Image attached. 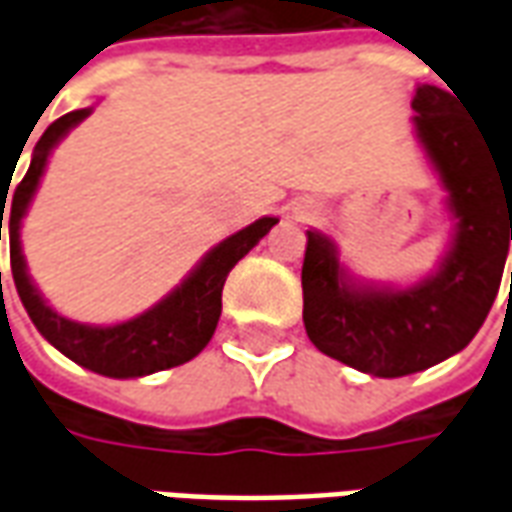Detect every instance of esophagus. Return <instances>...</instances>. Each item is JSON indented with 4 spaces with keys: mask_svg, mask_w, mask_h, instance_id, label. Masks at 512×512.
<instances>
[{
    "mask_svg": "<svg viewBox=\"0 0 512 512\" xmlns=\"http://www.w3.org/2000/svg\"><path fill=\"white\" fill-rule=\"evenodd\" d=\"M307 216H310V213H307V211H301V219H307Z\"/></svg>",
    "mask_w": 512,
    "mask_h": 512,
    "instance_id": "esophagus-1",
    "label": "esophagus"
}]
</instances>
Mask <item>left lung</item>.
<instances>
[{"mask_svg":"<svg viewBox=\"0 0 512 512\" xmlns=\"http://www.w3.org/2000/svg\"><path fill=\"white\" fill-rule=\"evenodd\" d=\"M414 128L455 219L436 274L411 288L356 285L337 246L307 233L301 266L304 329L337 362L378 378L439 365L472 343L494 304L512 241V161H499L461 112V98L419 84ZM512 290V282H510Z\"/></svg>","mask_w":512,"mask_h":512,"instance_id":"1","label":"left lung"}]
</instances>
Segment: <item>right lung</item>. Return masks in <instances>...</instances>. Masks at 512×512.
I'll return each instance as SVG.
<instances>
[{
    "instance_id": "obj_1",
    "label": "right lung",
    "mask_w": 512,
    "mask_h": 512,
    "mask_svg": "<svg viewBox=\"0 0 512 512\" xmlns=\"http://www.w3.org/2000/svg\"><path fill=\"white\" fill-rule=\"evenodd\" d=\"M93 109H76L54 120L35 145L32 161H29L27 175L16 186V194L10 200V268H13V282H16L18 296L24 310L38 326V332L49 340L60 354L73 359L76 365L93 370L98 376L109 378H139L178 367L200 354L205 345L211 343L216 323L222 315V288L227 274L241 257L257 246V241L279 222L277 216H263L255 224L238 230L222 244H216L202 257L200 266L191 271L189 277L180 282L178 288L161 299L156 307H150L131 321L115 323V326H87L65 318L54 312L43 301L40 290L32 285L27 274V260L21 255V219L27 216V208L38 183L43 178V169L49 161L51 150L57 147L62 136L68 134L76 123ZM2 202L7 197L2 194ZM2 219H5V205L0 213V241H2Z\"/></svg>"
}]
</instances>
